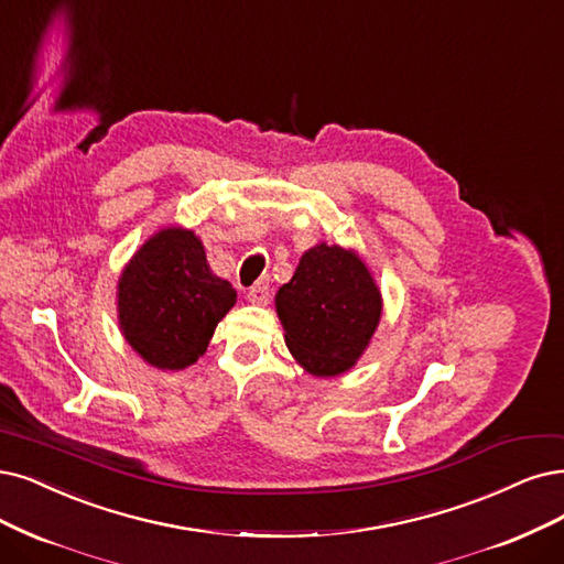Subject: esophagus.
Returning <instances> with one entry per match:
<instances>
[{
  "label": "esophagus",
  "instance_id": "obj_1",
  "mask_svg": "<svg viewBox=\"0 0 564 564\" xmlns=\"http://www.w3.org/2000/svg\"><path fill=\"white\" fill-rule=\"evenodd\" d=\"M248 302L256 306H264L269 302V283L267 281H258L253 288L248 290Z\"/></svg>",
  "mask_w": 564,
  "mask_h": 564
}]
</instances>
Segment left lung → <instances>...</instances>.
<instances>
[{
  "label": "left lung",
  "mask_w": 564,
  "mask_h": 564,
  "mask_svg": "<svg viewBox=\"0 0 564 564\" xmlns=\"http://www.w3.org/2000/svg\"><path fill=\"white\" fill-rule=\"evenodd\" d=\"M285 346L316 379L356 367L383 316L381 288L358 250L316 243L274 297Z\"/></svg>",
  "instance_id": "8db88e82"
}]
</instances>
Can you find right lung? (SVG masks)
I'll use <instances>...</instances> for the list:
<instances>
[{"label": "right lung", "mask_w": 564, "mask_h": 564, "mask_svg": "<svg viewBox=\"0 0 564 564\" xmlns=\"http://www.w3.org/2000/svg\"><path fill=\"white\" fill-rule=\"evenodd\" d=\"M116 302L120 335L137 356L155 369L178 371L204 356L237 304V290L214 274L193 229L172 225L145 239L122 267Z\"/></svg>", "instance_id": "add662e5"}]
</instances>
